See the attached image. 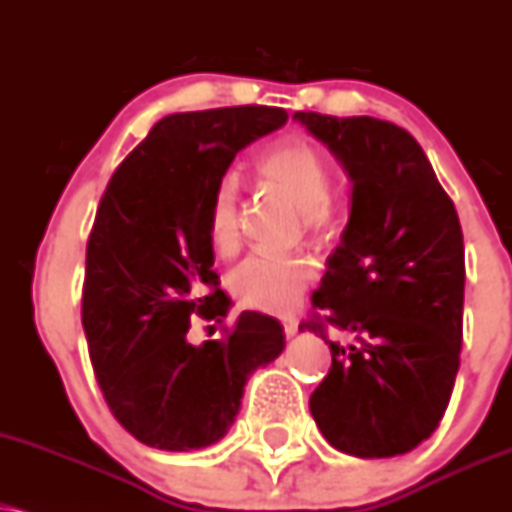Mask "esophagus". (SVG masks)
I'll list each match as a JSON object with an SVG mask.
<instances>
[{
    "instance_id": "esophagus-1",
    "label": "esophagus",
    "mask_w": 512,
    "mask_h": 512,
    "mask_svg": "<svg viewBox=\"0 0 512 512\" xmlns=\"http://www.w3.org/2000/svg\"><path fill=\"white\" fill-rule=\"evenodd\" d=\"M283 334L288 338L298 334V322H295V319H283Z\"/></svg>"
}]
</instances>
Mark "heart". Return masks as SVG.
<instances>
[{
  "instance_id": "obj_1",
  "label": "heart",
  "mask_w": 512,
  "mask_h": 512,
  "mask_svg": "<svg viewBox=\"0 0 512 512\" xmlns=\"http://www.w3.org/2000/svg\"><path fill=\"white\" fill-rule=\"evenodd\" d=\"M257 176L272 193L298 212L300 224L310 231L324 229L334 214L329 174L322 152L305 140H279L264 147L255 162ZM214 250L231 252L238 245V186L236 178H221L214 188L207 217ZM315 279L310 257L295 252H255L233 269L231 291L243 305L264 312H288L303 298Z\"/></svg>"
}]
</instances>
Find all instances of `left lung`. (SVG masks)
<instances>
[{
    "label": "left lung",
    "mask_w": 512,
    "mask_h": 512,
    "mask_svg": "<svg viewBox=\"0 0 512 512\" xmlns=\"http://www.w3.org/2000/svg\"><path fill=\"white\" fill-rule=\"evenodd\" d=\"M343 166L348 224L312 307L355 338L329 341L331 369L310 396L319 432L355 458H393L439 427L460 367L465 248L458 212L405 128L374 116L295 112Z\"/></svg>",
    "instance_id": "8db88e82"
}]
</instances>
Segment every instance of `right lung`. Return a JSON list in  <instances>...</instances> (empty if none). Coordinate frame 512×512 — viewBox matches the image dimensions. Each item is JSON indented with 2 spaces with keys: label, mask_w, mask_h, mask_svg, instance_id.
Here are the masks:
<instances>
[{
  "label": "right lung",
  "mask_w": 512,
  "mask_h": 512,
  "mask_svg": "<svg viewBox=\"0 0 512 512\" xmlns=\"http://www.w3.org/2000/svg\"><path fill=\"white\" fill-rule=\"evenodd\" d=\"M279 107H224L164 116L114 171L88 240L83 329L109 410L159 451H200L224 439L250 374L286 346L283 326L243 312L200 346L190 317L221 322L207 217L214 188L243 147L279 131Z\"/></svg>",
  "instance_id": "right-lung-1"
}]
</instances>
